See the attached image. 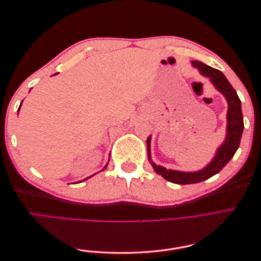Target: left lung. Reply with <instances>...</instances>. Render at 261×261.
I'll return each instance as SVG.
<instances>
[{
    "mask_svg": "<svg viewBox=\"0 0 261 261\" xmlns=\"http://www.w3.org/2000/svg\"><path fill=\"white\" fill-rule=\"evenodd\" d=\"M193 65L199 69V72L209 77L211 82L217 87V89L224 94V97L227 100L228 103V111H227V133L224 144L218 149L217 155L212 162L201 171L198 172H179L167 170L160 165H155L152 163L154 171L163 176L165 179H168L172 183L186 185V184H195L199 183L204 179H208L217 173L222 170L226 163L230 161L233 155L235 154L236 150L240 147L241 137L244 129V121H243V113L241 108V100L236 93L235 89L231 86L226 80V77L222 72L219 69L213 68L209 65L203 64L201 62L194 61ZM148 147V158L150 159V137L147 140Z\"/></svg>",
    "mask_w": 261,
    "mask_h": 261,
    "instance_id": "1",
    "label": "left lung"
}]
</instances>
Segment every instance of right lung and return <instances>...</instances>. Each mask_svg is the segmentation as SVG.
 Returning a JSON list of instances; mask_svg holds the SVG:
<instances>
[{
  "label": "right lung",
  "instance_id": "1",
  "mask_svg": "<svg viewBox=\"0 0 261 261\" xmlns=\"http://www.w3.org/2000/svg\"><path fill=\"white\" fill-rule=\"evenodd\" d=\"M20 105H21V103H20ZM19 108H20V106H19ZM18 111H19V109H18ZM87 178H89V177H87ZM87 178H85V179H87ZM85 179H84V180H85Z\"/></svg>",
  "mask_w": 261,
  "mask_h": 261
}]
</instances>
